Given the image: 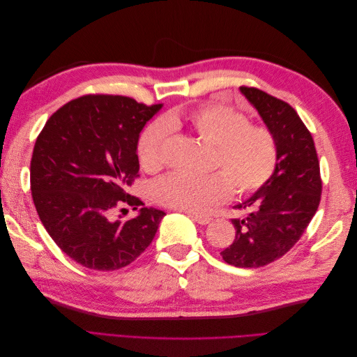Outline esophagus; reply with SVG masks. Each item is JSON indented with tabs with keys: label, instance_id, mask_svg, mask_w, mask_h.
Listing matches in <instances>:
<instances>
[{
	"label": "esophagus",
	"instance_id": "obj_1",
	"mask_svg": "<svg viewBox=\"0 0 357 357\" xmlns=\"http://www.w3.org/2000/svg\"><path fill=\"white\" fill-rule=\"evenodd\" d=\"M189 215L199 225H208L211 222L210 215H205V214H189Z\"/></svg>",
	"mask_w": 357,
	"mask_h": 357
}]
</instances>
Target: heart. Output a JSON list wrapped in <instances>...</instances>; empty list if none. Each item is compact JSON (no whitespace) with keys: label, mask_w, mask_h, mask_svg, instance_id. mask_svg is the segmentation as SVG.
<instances>
[{"label":"heart","mask_w":357,"mask_h":357,"mask_svg":"<svg viewBox=\"0 0 357 357\" xmlns=\"http://www.w3.org/2000/svg\"><path fill=\"white\" fill-rule=\"evenodd\" d=\"M188 123L204 142L214 146L210 174L171 172L153 185L155 199L169 208L201 213L229 198L264 188L278 162L275 135L264 125L250 123L244 113L220 104H202L189 112H172L167 121L150 123L139 135L137 153L149 172L165 164V146L172 128Z\"/></svg>","instance_id":"heart-1"}]
</instances>
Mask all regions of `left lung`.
<instances>
[{"mask_svg":"<svg viewBox=\"0 0 357 357\" xmlns=\"http://www.w3.org/2000/svg\"><path fill=\"white\" fill-rule=\"evenodd\" d=\"M240 91L275 135L278 162L266 185L235 205L253 211L232 219L235 240L220 255L229 265L259 268L284 256L305 232L320 204V165L314 139L294 107L261 89Z\"/></svg>","mask_w":357,"mask_h":357,"instance_id":"1","label":"left lung"}]
</instances>
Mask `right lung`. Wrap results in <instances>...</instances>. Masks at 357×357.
Returning a JSON list of instances; mask_svg holds the SVG:
<instances>
[{
  "label": "right lung",
  "mask_w": 357,
  "mask_h": 357,
  "mask_svg": "<svg viewBox=\"0 0 357 357\" xmlns=\"http://www.w3.org/2000/svg\"><path fill=\"white\" fill-rule=\"evenodd\" d=\"M160 109L121 95H84L53 113L37 137L32 201L52 240L77 264L114 271L153 241L164 211L142 207L125 222L112 214L144 205L126 189L138 177L139 132Z\"/></svg>",
  "instance_id": "right-lung-1"
}]
</instances>
